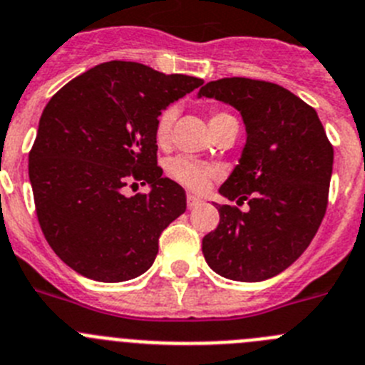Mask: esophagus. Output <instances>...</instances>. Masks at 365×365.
Here are the masks:
<instances>
[{"label": "esophagus", "instance_id": "esophagus-1", "mask_svg": "<svg viewBox=\"0 0 365 365\" xmlns=\"http://www.w3.org/2000/svg\"><path fill=\"white\" fill-rule=\"evenodd\" d=\"M202 203V200L198 196H194V194H187V207L189 209H194V207H198Z\"/></svg>", "mask_w": 365, "mask_h": 365}]
</instances>
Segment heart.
Masks as SVG:
<instances>
[{
	"label": "heart",
	"mask_w": 365,
	"mask_h": 365,
	"mask_svg": "<svg viewBox=\"0 0 365 365\" xmlns=\"http://www.w3.org/2000/svg\"><path fill=\"white\" fill-rule=\"evenodd\" d=\"M232 115L225 113V111H212L210 113V128L220 125L225 118H230ZM176 120V108L175 106H167L160 111L155 122V142L160 148H165L171 142L173 124ZM167 175L171 176L175 182L180 185L187 187L190 190H203L214 178H217V169L212 165H205L202 162H196L187 156H176V158L167 162Z\"/></svg>",
	"instance_id": "b5f03b06"
}]
</instances>
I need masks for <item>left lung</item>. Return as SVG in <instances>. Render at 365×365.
I'll list each match as a JSON object with an SVG mask.
<instances>
[{"label": "left lung", "mask_w": 365, "mask_h": 365, "mask_svg": "<svg viewBox=\"0 0 365 365\" xmlns=\"http://www.w3.org/2000/svg\"><path fill=\"white\" fill-rule=\"evenodd\" d=\"M214 97L241 111L247 144L220 192V223L202 241L205 261L232 281L281 274L308 248L328 209L333 145L312 106L279 84L229 77L207 83Z\"/></svg>", "instance_id": "8db88e82"}]
</instances>
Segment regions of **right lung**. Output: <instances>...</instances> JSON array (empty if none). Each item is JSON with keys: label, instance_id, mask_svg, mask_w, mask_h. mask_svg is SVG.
<instances>
[{"label": "right lung", "instance_id": "add662e5", "mask_svg": "<svg viewBox=\"0 0 365 365\" xmlns=\"http://www.w3.org/2000/svg\"><path fill=\"white\" fill-rule=\"evenodd\" d=\"M203 81L131 61L102 63L64 84L44 108L29 153L37 221L77 274L120 282L144 274L158 237L185 212V190L162 176L155 122ZM140 181L149 195L121 189Z\"/></svg>", "mask_w": 365, "mask_h": 365}]
</instances>
